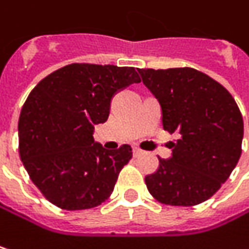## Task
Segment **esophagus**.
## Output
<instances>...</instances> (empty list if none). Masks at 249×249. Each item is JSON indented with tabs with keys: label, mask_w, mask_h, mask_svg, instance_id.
<instances>
[{
	"label": "esophagus",
	"mask_w": 249,
	"mask_h": 249,
	"mask_svg": "<svg viewBox=\"0 0 249 249\" xmlns=\"http://www.w3.org/2000/svg\"><path fill=\"white\" fill-rule=\"evenodd\" d=\"M140 153H142V150H140L139 147H133V154H134V156H139Z\"/></svg>",
	"instance_id": "obj_1"
}]
</instances>
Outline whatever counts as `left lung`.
Segmentation results:
<instances>
[{
	"label": "left lung",
	"instance_id": "8db88e82",
	"mask_svg": "<svg viewBox=\"0 0 249 249\" xmlns=\"http://www.w3.org/2000/svg\"><path fill=\"white\" fill-rule=\"evenodd\" d=\"M160 103L164 130L177 133L171 157L144 181L167 205H196L214 196L241 156L244 122L231 93L193 68L139 69Z\"/></svg>",
	"mask_w": 249,
	"mask_h": 249
}]
</instances>
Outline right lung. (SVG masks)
<instances>
[{"mask_svg": "<svg viewBox=\"0 0 249 249\" xmlns=\"http://www.w3.org/2000/svg\"><path fill=\"white\" fill-rule=\"evenodd\" d=\"M140 78L134 68L72 63L41 80L25 100L19 122V156L32 183L63 210L102 204L132 159L123 144L106 150L93 139L116 93Z\"/></svg>", "mask_w": 249, "mask_h": 249, "instance_id": "obj_1", "label": "right lung"}]
</instances>
